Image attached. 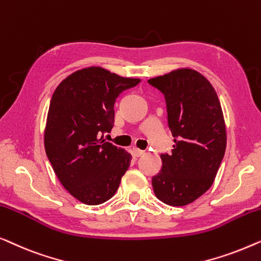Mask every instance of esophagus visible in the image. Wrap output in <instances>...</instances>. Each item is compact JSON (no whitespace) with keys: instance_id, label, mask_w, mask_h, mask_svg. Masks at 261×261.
<instances>
[{"instance_id":"obj_1","label":"esophagus","mask_w":261,"mask_h":261,"mask_svg":"<svg viewBox=\"0 0 261 261\" xmlns=\"http://www.w3.org/2000/svg\"><path fill=\"white\" fill-rule=\"evenodd\" d=\"M132 151H134V155L136 157H141V156H143L145 153L144 150H141V149H137V148H134V150H132Z\"/></svg>"}]
</instances>
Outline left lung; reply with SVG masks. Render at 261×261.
Masks as SVG:
<instances>
[{"mask_svg":"<svg viewBox=\"0 0 261 261\" xmlns=\"http://www.w3.org/2000/svg\"><path fill=\"white\" fill-rule=\"evenodd\" d=\"M164 94L170 155L152 177L157 199L172 207L192 203L211 188L226 151L227 132L219 97L209 80L193 68H177L148 80Z\"/></svg>","mask_w":261,"mask_h":261,"instance_id":"8db88e82","label":"left lung"}]
</instances>
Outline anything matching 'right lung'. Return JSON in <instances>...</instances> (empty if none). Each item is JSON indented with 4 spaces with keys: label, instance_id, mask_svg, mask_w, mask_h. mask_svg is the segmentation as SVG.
Instances as JSON below:
<instances>
[{
    "label": "right lung",
    "instance_id": "1",
    "mask_svg": "<svg viewBox=\"0 0 261 261\" xmlns=\"http://www.w3.org/2000/svg\"><path fill=\"white\" fill-rule=\"evenodd\" d=\"M141 82L91 66L59 84L47 113L45 150L62 187L80 202L95 205L111 199L132 156L105 142L115 123L116 98Z\"/></svg>",
    "mask_w": 261,
    "mask_h": 261
}]
</instances>
